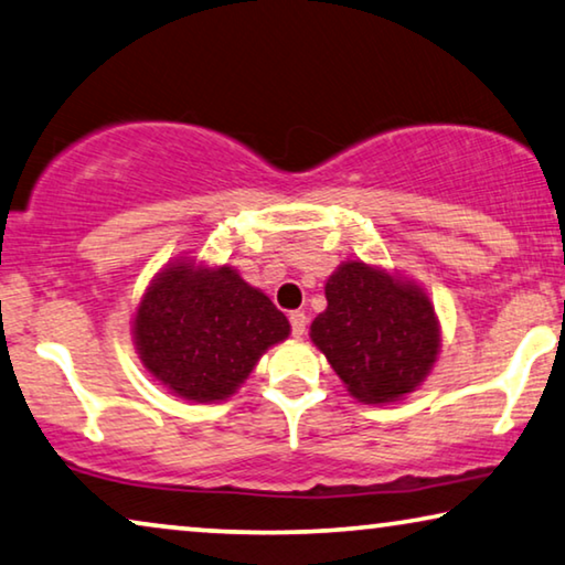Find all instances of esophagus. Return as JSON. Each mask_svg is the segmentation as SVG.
<instances>
[{
  "mask_svg": "<svg viewBox=\"0 0 565 565\" xmlns=\"http://www.w3.org/2000/svg\"><path fill=\"white\" fill-rule=\"evenodd\" d=\"M289 322H291V332H294V337H301L307 332V315L301 309H297V311H291L289 315Z\"/></svg>",
  "mask_w": 565,
  "mask_h": 565,
  "instance_id": "1",
  "label": "esophagus"
}]
</instances>
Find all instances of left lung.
Masks as SVG:
<instances>
[{
    "label": "left lung",
    "instance_id": "obj_1",
    "mask_svg": "<svg viewBox=\"0 0 565 565\" xmlns=\"http://www.w3.org/2000/svg\"><path fill=\"white\" fill-rule=\"evenodd\" d=\"M324 297L309 337L352 398L383 406L426 381L441 352V324L424 286L348 258L327 279Z\"/></svg>",
    "mask_w": 565,
    "mask_h": 565
}]
</instances>
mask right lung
<instances>
[{"mask_svg":"<svg viewBox=\"0 0 565 565\" xmlns=\"http://www.w3.org/2000/svg\"><path fill=\"white\" fill-rule=\"evenodd\" d=\"M289 334V319L235 268L188 254L154 274L131 319L147 373L192 403L231 398L260 355Z\"/></svg>","mask_w":565,"mask_h":565,"instance_id":"obj_1","label":"right lung"}]
</instances>
